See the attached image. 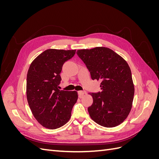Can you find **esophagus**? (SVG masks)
I'll return each instance as SVG.
<instances>
[{
  "label": "esophagus",
  "instance_id": "esophagus-1",
  "mask_svg": "<svg viewBox=\"0 0 159 159\" xmlns=\"http://www.w3.org/2000/svg\"><path fill=\"white\" fill-rule=\"evenodd\" d=\"M85 93V91H78V94H79L80 98L82 97V96H83Z\"/></svg>",
  "mask_w": 159,
  "mask_h": 159
}]
</instances>
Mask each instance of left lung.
I'll return each mask as SVG.
<instances>
[{
    "label": "left lung",
    "instance_id": "1",
    "mask_svg": "<svg viewBox=\"0 0 159 159\" xmlns=\"http://www.w3.org/2000/svg\"><path fill=\"white\" fill-rule=\"evenodd\" d=\"M91 79L101 81V91L90 93L93 102L88 107L91 118L105 127H113L124 121L132 107L134 88L127 61L105 47L79 50Z\"/></svg>",
    "mask_w": 159,
    "mask_h": 159
}]
</instances>
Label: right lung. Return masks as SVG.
I'll use <instances>...</instances> for the list:
<instances>
[{"instance_id":"right-lung-1","label":"right lung","mask_w":159,"mask_h":159,"mask_svg":"<svg viewBox=\"0 0 159 159\" xmlns=\"http://www.w3.org/2000/svg\"><path fill=\"white\" fill-rule=\"evenodd\" d=\"M75 54V50H46L36 57L28 69V103L35 119L46 128L55 129L65 125L78 100L77 91L58 89L62 66Z\"/></svg>"}]
</instances>
